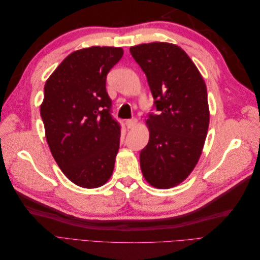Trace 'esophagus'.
Segmentation results:
<instances>
[{
    "mask_svg": "<svg viewBox=\"0 0 260 260\" xmlns=\"http://www.w3.org/2000/svg\"><path fill=\"white\" fill-rule=\"evenodd\" d=\"M125 125H127L128 129H132L135 128L137 125V119H129V120H125Z\"/></svg>",
    "mask_w": 260,
    "mask_h": 260,
    "instance_id": "34e87169",
    "label": "esophagus"
}]
</instances>
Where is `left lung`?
<instances>
[{
    "instance_id": "obj_1",
    "label": "left lung",
    "mask_w": 260,
    "mask_h": 260,
    "mask_svg": "<svg viewBox=\"0 0 260 260\" xmlns=\"http://www.w3.org/2000/svg\"><path fill=\"white\" fill-rule=\"evenodd\" d=\"M130 53L146 75L159 113L145 120L147 145L140 166L147 183L170 188L190 176L203 152L209 125L205 81L180 46L152 42L131 46Z\"/></svg>"
}]
</instances>
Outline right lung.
Returning <instances> with one entry per match:
<instances>
[{
    "mask_svg": "<svg viewBox=\"0 0 260 260\" xmlns=\"http://www.w3.org/2000/svg\"><path fill=\"white\" fill-rule=\"evenodd\" d=\"M122 55L115 46L77 50L45 82L40 114L46 142L62 174L78 186L100 187L113 175L120 128L109 113L106 76Z\"/></svg>",
    "mask_w": 260,
    "mask_h": 260,
    "instance_id": "1",
    "label": "right lung"
}]
</instances>
